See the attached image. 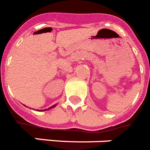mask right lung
<instances>
[{
    "label": "right lung",
    "mask_w": 150,
    "mask_h": 150,
    "mask_svg": "<svg viewBox=\"0 0 150 150\" xmlns=\"http://www.w3.org/2000/svg\"><path fill=\"white\" fill-rule=\"evenodd\" d=\"M55 106H56V105H54V106H52V107H51V108H48L47 110H49V109H51V108H54V107H55ZM39 111H40V110H39Z\"/></svg>",
    "instance_id": "obj_1"
}]
</instances>
